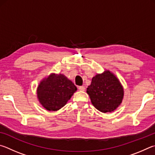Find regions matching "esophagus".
Wrapping results in <instances>:
<instances>
[{"mask_svg":"<svg viewBox=\"0 0 155 155\" xmlns=\"http://www.w3.org/2000/svg\"><path fill=\"white\" fill-rule=\"evenodd\" d=\"M78 89L80 91H85V87H84V86H79V87H78Z\"/></svg>","mask_w":155,"mask_h":155,"instance_id":"1","label":"esophagus"}]
</instances>
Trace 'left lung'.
I'll return each mask as SVG.
<instances>
[{"label":"left lung","mask_w":155,"mask_h":155,"mask_svg":"<svg viewBox=\"0 0 155 155\" xmlns=\"http://www.w3.org/2000/svg\"><path fill=\"white\" fill-rule=\"evenodd\" d=\"M87 93L94 107L107 113L114 111L122 103L124 89L118 78L109 70H105L92 78Z\"/></svg>","instance_id":"8db88e82"}]
</instances>
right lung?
Masks as SVG:
<instances>
[{"label": "right lung", "instance_id": "right-lung-1", "mask_svg": "<svg viewBox=\"0 0 155 155\" xmlns=\"http://www.w3.org/2000/svg\"><path fill=\"white\" fill-rule=\"evenodd\" d=\"M77 88L62 74L52 73L44 78L37 89L40 104L48 111H57L69 101Z\"/></svg>", "mask_w": 155, "mask_h": 155}]
</instances>
